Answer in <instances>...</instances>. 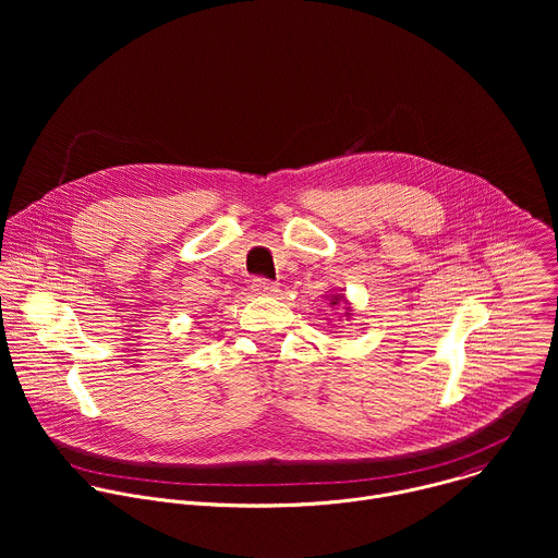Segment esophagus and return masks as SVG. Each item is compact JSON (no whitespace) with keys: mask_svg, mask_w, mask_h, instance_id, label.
<instances>
[{"mask_svg":"<svg viewBox=\"0 0 558 558\" xmlns=\"http://www.w3.org/2000/svg\"><path fill=\"white\" fill-rule=\"evenodd\" d=\"M252 293H256V295H274V293H278V287L274 282H269V280L256 278L252 282Z\"/></svg>","mask_w":558,"mask_h":558,"instance_id":"esophagus-1","label":"esophagus"}]
</instances>
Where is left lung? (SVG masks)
Returning <instances> with one entry per match:
<instances>
[{"instance_id": "1", "label": "left lung", "mask_w": 558, "mask_h": 558, "mask_svg": "<svg viewBox=\"0 0 558 558\" xmlns=\"http://www.w3.org/2000/svg\"><path fill=\"white\" fill-rule=\"evenodd\" d=\"M327 302H329L333 308H342V315L347 317V320H351V317H353V304H351V300L347 298V293H344L342 289L327 293Z\"/></svg>"}]
</instances>
